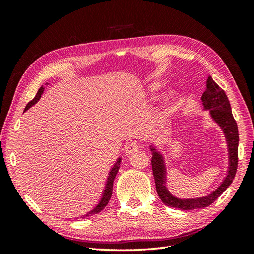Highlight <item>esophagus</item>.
I'll return each instance as SVG.
<instances>
[{
    "instance_id": "1",
    "label": "esophagus",
    "mask_w": 254,
    "mask_h": 254,
    "mask_svg": "<svg viewBox=\"0 0 254 254\" xmlns=\"http://www.w3.org/2000/svg\"><path fill=\"white\" fill-rule=\"evenodd\" d=\"M139 148V144L137 142H128L127 144L126 148H124V152H126L127 155H131L133 153H135L136 150Z\"/></svg>"
}]
</instances>
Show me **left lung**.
Listing matches in <instances>:
<instances>
[{"label": "left lung", "instance_id": "left-lung-1", "mask_svg": "<svg viewBox=\"0 0 254 254\" xmlns=\"http://www.w3.org/2000/svg\"><path fill=\"white\" fill-rule=\"evenodd\" d=\"M203 110H208L210 118L215 123L222 128L227 142L228 148V170L223 182L215 189L213 192L205 196L194 198H180L169 192L167 188V169L165 157L158 152L154 145H150L149 149L152 152V168L156 185V191L159 198L167 206L179 208L182 210H190L206 207L217 199L224 191L227 189L236 176L237 167H238V144L239 134L238 127L234 119L228 97L225 91L214 82L212 76H208L206 82V89L202 95Z\"/></svg>", "mask_w": 254, "mask_h": 254}]
</instances>
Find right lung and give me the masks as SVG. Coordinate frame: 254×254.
I'll return each instance as SVG.
<instances>
[{"label":"right lung","instance_id":"1","mask_svg":"<svg viewBox=\"0 0 254 254\" xmlns=\"http://www.w3.org/2000/svg\"><path fill=\"white\" fill-rule=\"evenodd\" d=\"M46 85H48V83H47ZM44 90H45V87H44V86H41V87L39 88V90L37 91V95L35 96V98L32 99L30 102H28V105L26 106L24 111L28 110L30 107H32L35 104H37L38 100H39V99L41 98V95H42V93H44ZM121 160H122L121 157H119V158L116 160L115 165H113V166L111 167V169H110V171H109V175H108V178H107V182H106V186H105V190H104V192H102V195H101V198L99 199L98 204H97L93 209L89 210V212H88L87 214L82 215V216H80V218H85V217L91 216V215L98 214L99 212H101V210L107 206V204H108V202H109V199H110V197H111V195H112L113 181H115V178H116V176H117V174H118L119 168H120Z\"/></svg>","mask_w":254,"mask_h":254}]
</instances>
